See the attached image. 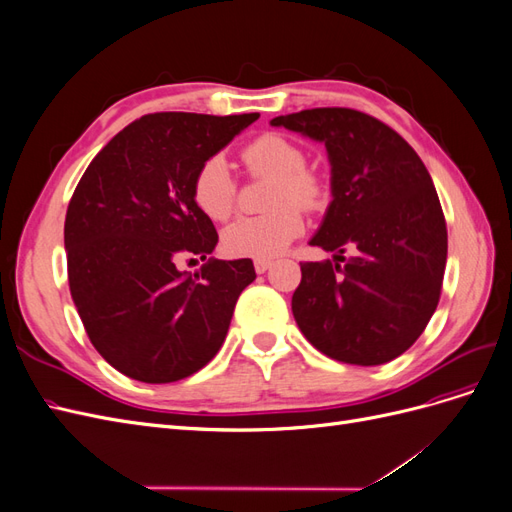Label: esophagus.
<instances>
[{
  "instance_id": "obj_1",
  "label": "esophagus",
  "mask_w": 512,
  "mask_h": 512,
  "mask_svg": "<svg viewBox=\"0 0 512 512\" xmlns=\"http://www.w3.org/2000/svg\"><path fill=\"white\" fill-rule=\"evenodd\" d=\"M271 265H273V262H271V260H267V258H256V260H254V269H256V273H267V271L271 269Z\"/></svg>"
}]
</instances>
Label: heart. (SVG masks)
Masks as SVG:
<instances>
[{
	"mask_svg": "<svg viewBox=\"0 0 512 512\" xmlns=\"http://www.w3.org/2000/svg\"><path fill=\"white\" fill-rule=\"evenodd\" d=\"M243 162L254 175L271 177L267 205L271 211L232 222L222 235L224 250L239 258H273L303 232V215L296 207L314 209L322 198L316 175L305 170L303 151L282 134H262L243 149ZM194 203L209 220L224 222L235 211L237 185L224 156L207 158L196 170Z\"/></svg>",
	"mask_w": 512,
	"mask_h": 512,
	"instance_id": "b5f03b06",
	"label": "heart"
}]
</instances>
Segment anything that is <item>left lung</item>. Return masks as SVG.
Returning a JSON list of instances; mask_svg holds the SVG:
<instances>
[{
  "label": "left lung",
  "instance_id": "obj_1",
  "mask_svg": "<svg viewBox=\"0 0 512 512\" xmlns=\"http://www.w3.org/2000/svg\"><path fill=\"white\" fill-rule=\"evenodd\" d=\"M271 126L322 143L331 164L333 200L309 245L345 267L301 262L292 294L301 333L342 363L397 359L436 312L446 267V222L425 164L395 130L352 108L280 115Z\"/></svg>",
  "mask_w": 512,
  "mask_h": 512
}]
</instances>
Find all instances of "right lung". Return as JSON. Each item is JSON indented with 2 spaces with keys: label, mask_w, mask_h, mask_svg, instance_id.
I'll use <instances>...</instances> for the list:
<instances>
[{
  "label": "right lung",
  "mask_w": 512,
  "mask_h": 512,
  "mask_svg": "<svg viewBox=\"0 0 512 512\" xmlns=\"http://www.w3.org/2000/svg\"><path fill=\"white\" fill-rule=\"evenodd\" d=\"M250 115H145L91 160L66 213L70 292L91 344L123 376L166 384L222 348L250 258L218 260L213 222L194 203L196 170ZM206 265L179 272L181 257Z\"/></svg>",
  "instance_id": "add662e5"
}]
</instances>
